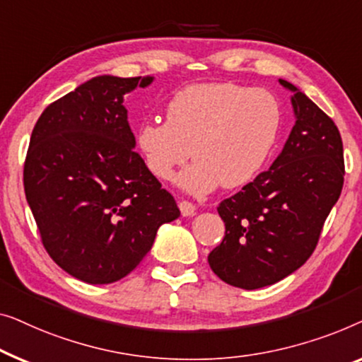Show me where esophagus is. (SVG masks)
<instances>
[{
    "label": "esophagus",
    "instance_id": "esophagus-1",
    "mask_svg": "<svg viewBox=\"0 0 362 362\" xmlns=\"http://www.w3.org/2000/svg\"><path fill=\"white\" fill-rule=\"evenodd\" d=\"M179 208H180L182 216H193V215H195V211H197V206L193 205V203L187 202V200H182L179 203Z\"/></svg>",
    "mask_w": 362,
    "mask_h": 362
}]
</instances>
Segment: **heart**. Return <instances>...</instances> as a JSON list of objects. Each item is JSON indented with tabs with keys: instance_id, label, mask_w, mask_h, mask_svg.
<instances>
[{
	"instance_id": "heart-1",
	"label": "heart",
	"mask_w": 362,
	"mask_h": 362,
	"mask_svg": "<svg viewBox=\"0 0 362 362\" xmlns=\"http://www.w3.org/2000/svg\"><path fill=\"white\" fill-rule=\"evenodd\" d=\"M282 124V110L271 91L236 83H195L174 93L165 123L151 121L136 132V149L156 179H179L193 195L220 185L239 188L261 174L271 159ZM192 152H189V149Z\"/></svg>"
}]
</instances>
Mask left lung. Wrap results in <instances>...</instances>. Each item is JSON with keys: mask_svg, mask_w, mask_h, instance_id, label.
<instances>
[{"mask_svg": "<svg viewBox=\"0 0 362 362\" xmlns=\"http://www.w3.org/2000/svg\"><path fill=\"white\" fill-rule=\"evenodd\" d=\"M295 124L271 169L218 206L226 231L208 256L223 282L254 290L282 281L317 247L344 182L343 141L333 119L287 80Z\"/></svg>", "mask_w": 362, "mask_h": 362, "instance_id": "1", "label": "left lung"}]
</instances>
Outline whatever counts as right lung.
<instances>
[{"instance_id": "obj_1", "label": "right lung", "mask_w": 362, "mask_h": 362, "mask_svg": "<svg viewBox=\"0 0 362 362\" xmlns=\"http://www.w3.org/2000/svg\"><path fill=\"white\" fill-rule=\"evenodd\" d=\"M154 77L100 75L44 110L24 162V192L49 256L86 284L119 281L180 216L134 152L124 95Z\"/></svg>"}]
</instances>
